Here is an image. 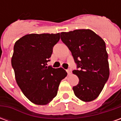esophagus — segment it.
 Wrapping results in <instances>:
<instances>
[{"mask_svg": "<svg viewBox=\"0 0 121 121\" xmlns=\"http://www.w3.org/2000/svg\"><path fill=\"white\" fill-rule=\"evenodd\" d=\"M67 74H70L71 73V69H67Z\"/></svg>", "mask_w": 121, "mask_h": 121, "instance_id": "1", "label": "esophagus"}]
</instances>
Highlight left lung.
I'll list each match as a JSON object with an SVG mask.
<instances>
[{
  "mask_svg": "<svg viewBox=\"0 0 121 121\" xmlns=\"http://www.w3.org/2000/svg\"><path fill=\"white\" fill-rule=\"evenodd\" d=\"M60 35L78 69L73 71L79 78L78 84L73 87L74 95L82 101H92L99 96L109 78L105 42L89 29L61 32Z\"/></svg>",
  "mask_w": 121,
  "mask_h": 121,
  "instance_id": "obj_1",
  "label": "left lung"
}]
</instances>
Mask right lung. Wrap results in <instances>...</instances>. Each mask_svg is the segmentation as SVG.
Returning <instances> with one entry per match:
<instances>
[{"label":"right lung","instance_id":"obj_1","mask_svg":"<svg viewBox=\"0 0 121 121\" xmlns=\"http://www.w3.org/2000/svg\"><path fill=\"white\" fill-rule=\"evenodd\" d=\"M60 39V33L31 34L15 43L12 65L17 85L27 99L37 105L47 104L57 95L60 82L67 74L61 67L47 66Z\"/></svg>","mask_w":121,"mask_h":121}]
</instances>
